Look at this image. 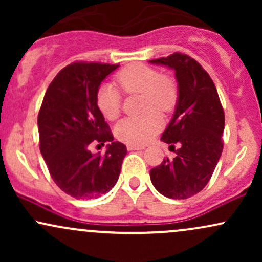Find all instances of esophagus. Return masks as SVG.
Returning <instances> with one entry per match:
<instances>
[{"label": "esophagus", "mask_w": 262, "mask_h": 262, "mask_svg": "<svg viewBox=\"0 0 262 262\" xmlns=\"http://www.w3.org/2000/svg\"><path fill=\"white\" fill-rule=\"evenodd\" d=\"M127 149L129 150V151H132V150H143L144 146H141V145H134V144H128Z\"/></svg>", "instance_id": "1"}]
</instances>
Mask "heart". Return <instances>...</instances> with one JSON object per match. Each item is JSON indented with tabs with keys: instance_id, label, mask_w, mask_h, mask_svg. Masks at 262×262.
<instances>
[{
	"instance_id": "obj_1",
	"label": "heart",
	"mask_w": 262,
	"mask_h": 262,
	"mask_svg": "<svg viewBox=\"0 0 262 262\" xmlns=\"http://www.w3.org/2000/svg\"><path fill=\"white\" fill-rule=\"evenodd\" d=\"M119 86L128 93H143L141 117H128L114 128L117 139L127 144L146 143L161 127L159 112H170L177 101V87L172 80L162 76L155 69L143 64H133L117 74ZM121 93L113 85L104 83L97 91V106L108 121H114L121 113Z\"/></svg>"
}]
</instances>
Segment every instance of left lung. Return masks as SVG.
I'll use <instances>...</instances> for the list:
<instances>
[{
	"mask_svg": "<svg viewBox=\"0 0 262 262\" xmlns=\"http://www.w3.org/2000/svg\"><path fill=\"white\" fill-rule=\"evenodd\" d=\"M175 71L179 85L175 113L161 140L175 150L150 170L154 187L167 198L186 200L206 187L223 151L224 111L210 76L194 59L173 53L150 60Z\"/></svg>",
	"mask_w": 262,
	"mask_h": 262,
	"instance_id": "obj_1",
	"label": "left lung"
}]
</instances>
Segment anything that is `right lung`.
Masks as SVG:
<instances>
[{"mask_svg": "<svg viewBox=\"0 0 262 262\" xmlns=\"http://www.w3.org/2000/svg\"><path fill=\"white\" fill-rule=\"evenodd\" d=\"M119 65L74 62L62 69L45 92L38 114L40 152L60 189L76 200L98 198L118 181L124 144L113 135L97 106L101 82ZM108 142L104 156L91 143Z\"/></svg>", "mask_w": 262, "mask_h": 262, "instance_id": "add662e5", "label": "right lung"}]
</instances>
